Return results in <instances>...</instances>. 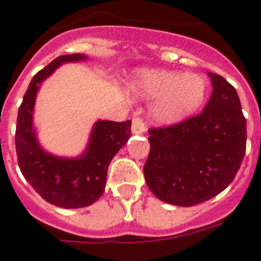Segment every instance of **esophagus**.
<instances>
[{
	"instance_id": "34e87169",
	"label": "esophagus",
	"mask_w": 261,
	"mask_h": 261,
	"mask_svg": "<svg viewBox=\"0 0 261 261\" xmlns=\"http://www.w3.org/2000/svg\"><path fill=\"white\" fill-rule=\"evenodd\" d=\"M132 132L135 135H142V133L146 132V126L143 124L142 119L138 118V116L133 118L132 120Z\"/></svg>"
}]
</instances>
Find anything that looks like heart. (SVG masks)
Here are the masks:
<instances>
[{"mask_svg": "<svg viewBox=\"0 0 261 261\" xmlns=\"http://www.w3.org/2000/svg\"><path fill=\"white\" fill-rule=\"evenodd\" d=\"M126 90L136 99H154L150 118L159 125H172L200 109L207 95V83L197 73L147 68L135 73Z\"/></svg>", "mask_w": 261, "mask_h": 261, "instance_id": "heart-1", "label": "heart"}]
</instances>
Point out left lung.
Instances as JSON below:
<instances>
[{"label":"left lung","mask_w":261,"mask_h":261,"mask_svg":"<svg viewBox=\"0 0 261 261\" xmlns=\"http://www.w3.org/2000/svg\"><path fill=\"white\" fill-rule=\"evenodd\" d=\"M212 94L197 116L150 129L143 174L158 199L190 207L220 194L234 180L246 152L240 97L223 76L208 72Z\"/></svg>","instance_id":"obj_1"}]
</instances>
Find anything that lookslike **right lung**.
Returning <instances> with one entry per match:
<instances>
[{"label":"right lung","mask_w":261,"mask_h":261,"mask_svg":"<svg viewBox=\"0 0 261 261\" xmlns=\"http://www.w3.org/2000/svg\"><path fill=\"white\" fill-rule=\"evenodd\" d=\"M85 54L61 56L33 76L16 119L15 146L21 173L46 202L61 208H81L99 199L112 158L130 137L132 121L98 120L80 156L63 158L45 151L33 128V110L41 83L63 63L87 61Z\"/></svg>","instance_id":"add662e5"}]
</instances>
